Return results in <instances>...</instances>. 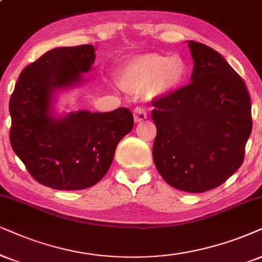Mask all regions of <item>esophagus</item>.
Segmentation results:
<instances>
[{
  "label": "esophagus",
  "mask_w": 262,
  "mask_h": 262,
  "mask_svg": "<svg viewBox=\"0 0 262 262\" xmlns=\"http://www.w3.org/2000/svg\"><path fill=\"white\" fill-rule=\"evenodd\" d=\"M133 115H134V121L137 122V123H140V122H142V121L146 120V118H147L146 111H145L144 108L140 107V106L134 108Z\"/></svg>",
  "instance_id": "esophagus-1"
}]
</instances>
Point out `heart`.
I'll return each instance as SVG.
<instances>
[{
	"label": "heart",
	"instance_id": "b5f03b06",
	"mask_svg": "<svg viewBox=\"0 0 262 262\" xmlns=\"http://www.w3.org/2000/svg\"><path fill=\"white\" fill-rule=\"evenodd\" d=\"M187 62L181 55L157 52L130 59L120 74V85L132 94L144 92L147 99H157L177 92L186 82Z\"/></svg>",
	"mask_w": 262,
	"mask_h": 262
}]
</instances>
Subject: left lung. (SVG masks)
<instances>
[{"instance_id": "obj_1", "label": "left lung", "mask_w": 262, "mask_h": 262, "mask_svg": "<svg viewBox=\"0 0 262 262\" xmlns=\"http://www.w3.org/2000/svg\"><path fill=\"white\" fill-rule=\"evenodd\" d=\"M188 47L191 83L152 101V156L165 183L200 193L220 186L243 163L253 118L247 85L221 54L200 42Z\"/></svg>"}]
</instances>
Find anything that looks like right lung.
I'll return each instance as SVG.
<instances>
[{
	"label": "right lung",
	"mask_w": 262,
	"mask_h": 262,
	"mask_svg": "<svg viewBox=\"0 0 262 262\" xmlns=\"http://www.w3.org/2000/svg\"><path fill=\"white\" fill-rule=\"evenodd\" d=\"M94 60L91 45L52 49L21 71L11 95L13 151L37 183L54 190H83L99 183L117 144L134 125L127 107L52 117L54 92L79 83Z\"/></svg>",
	"instance_id": "right-lung-1"
}]
</instances>
